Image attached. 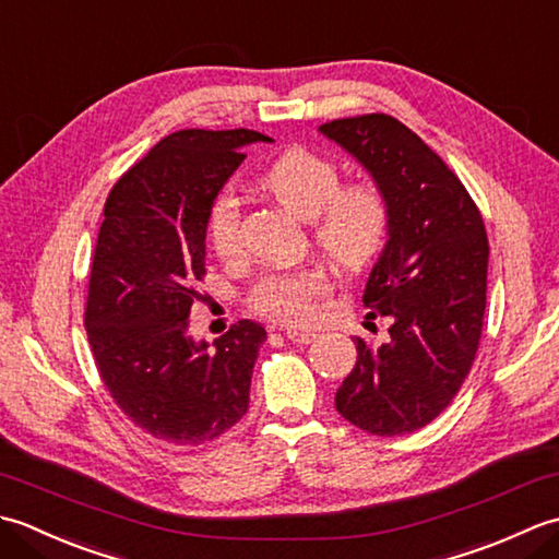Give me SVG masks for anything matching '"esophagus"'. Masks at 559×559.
I'll return each instance as SVG.
<instances>
[{
    "label": "esophagus",
    "instance_id": "34e87169",
    "mask_svg": "<svg viewBox=\"0 0 559 559\" xmlns=\"http://www.w3.org/2000/svg\"><path fill=\"white\" fill-rule=\"evenodd\" d=\"M286 336H288L293 343H312L317 334H314V331H310V329L288 326V329H286Z\"/></svg>",
    "mask_w": 559,
    "mask_h": 559
}]
</instances>
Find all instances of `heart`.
<instances>
[{"label": "heart", "mask_w": 559, "mask_h": 559, "mask_svg": "<svg viewBox=\"0 0 559 559\" xmlns=\"http://www.w3.org/2000/svg\"><path fill=\"white\" fill-rule=\"evenodd\" d=\"M259 185L295 216L310 221L314 247L341 269H360L386 240L389 201L382 189L374 182L341 185L338 165L322 153L310 148L281 153L259 175ZM206 233L221 259L242 252L240 201L230 189L213 197ZM326 290L324 273L317 269L273 271L254 286L252 305L283 322H305Z\"/></svg>", "instance_id": "heart-1"}]
</instances>
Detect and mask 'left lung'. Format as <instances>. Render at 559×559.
Listing matches in <instances>:
<instances>
[{
	"mask_svg": "<svg viewBox=\"0 0 559 559\" xmlns=\"http://www.w3.org/2000/svg\"><path fill=\"white\" fill-rule=\"evenodd\" d=\"M372 175L389 201V240L367 278V317H391L389 338L355 336L358 362L336 411L377 437L420 430L459 394L483 331L488 233L476 201L425 141L374 112L319 127Z\"/></svg>",
	"mask_w": 559,
	"mask_h": 559,
	"instance_id": "1",
	"label": "left lung"
}]
</instances>
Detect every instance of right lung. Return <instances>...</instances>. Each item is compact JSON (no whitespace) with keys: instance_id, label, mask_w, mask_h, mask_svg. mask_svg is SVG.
<instances>
[{"instance_id":"1","label":"right lung","mask_w":559,"mask_h":559,"mask_svg":"<svg viewBox=\"0 0 559 559\" xmlns=\"http://www.w3.org/2000/svg\"><path fill=\"white\" fill-rule=\"evenodd\" d=\"M252 129H182L134 163L105 201L88 278L86 334L117 406L177 447L221 437L249 408L266 329L242 319L209 348L187 334L206 276V216Z\"/></svg>"}]
</instances>
